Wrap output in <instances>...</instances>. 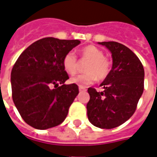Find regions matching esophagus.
Masks as SVG:
<instances>
[{
	"mask_svg": "<svg viewBox=\"0 0 157 157\" xmlns=\"http://www.w3.org/2000/svg\"><path fill=\"white\" fill-rule=\"evenodd\" d=\"M79 91H86V89L84 87L79 86Z\"/></svg>",
	"mask_w": 157,
	"mask_h": 157,
	"instance_id": "34e87169",
	"label": "esophagus"
}]
</instances>
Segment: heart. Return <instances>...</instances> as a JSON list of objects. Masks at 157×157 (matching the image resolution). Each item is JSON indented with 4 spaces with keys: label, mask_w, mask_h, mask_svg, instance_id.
Here are the masks:
<instances>
[{
    "label": "heart",
    "mask_w": 157,
    "mask_h": 157,
    "mask_svg": "<svg viewBox=\"0 0 157 157\" xmlns=\"http://www.w3.org/2000/svg\"><path fill=\"white\" fill-rule=\"evenodd\" d=\"M82 59L89 60L84 70L86 73L79 74L72 78L71 83H76L78 86L86 87L92 84L98 79L105 80L108 77L111 71V62L108 58L104 56L102 50L93 45L83 47L79 51ZM63 66L64 70L70 75L77 73L78 62L76 55L73 52H68L63 58Z\"/></svg>",
    "instance_id": "heart-1"
}]
</instances>
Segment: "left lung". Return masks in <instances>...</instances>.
I'll return each mask as SVG.
<instances>
[{
    "mask_svg": "<svg viewBox=\"0 0 157 157\" xmlns=\"http://www.w3.org/2000/svg\"><path fill=\"white\" fill-rule=\"evenodd\" d=\"M111 52L113 66L110 74L100 86L102 92L89 88L87 104L90 121L101 129H113L124 124L136 111L144 90V67L130 48L116 42H102Z\"/></svg>",
    "mask_w": 157,
    "mask_h": 157,
    "instance_id": "obj_1",
    "label": "left lung"
}]
</instances>
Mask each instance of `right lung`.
<instances>
[{
	"label": "right lung",
	"instance_id": "1",
	"mask_svg": "<svg viewBox=\"0 0 157 157\" xmlns=\"http://www.w3.org/2000/svg\"><path fill=\"white\" fill-rule=\"evenodd\" d=\"M79 43V40L42 38L25 49L16 61L11 74L12 99L27 124L46 130L66 119L78 87L64 84L69 77L63 58Z\"/></svg>",
	"mask_w": 157,
	"mask_h": 157
}]
</instances>
